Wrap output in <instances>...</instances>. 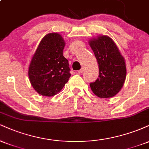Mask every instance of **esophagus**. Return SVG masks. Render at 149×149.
<instances>
[{"label": "esophagus", "instance_id": "34e87169", "mask_svg": "<svg viewBox=\"0 0 149 149\" xmlns=\"http://www.w3.org/2000/svg\"><path fill=\"white\" fill-rule=\"evenodd\" d=\"M83 71H84V69H81L79 70V71H78V73H82L83 72Z\"/></svg>", "mask_w": 149, "mask_h": 149}]
</instances>
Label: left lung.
Segmentation results:
<instances>
[{
	"instance_id": "left-lung-1",
	"label": "left lung",
	"mask_w": 149,
	"mask_h": 149,
	"mask_svg": "<svg viewBox=\"0 0 149 149\" xmlns=\"http://www.w3.org/2000/svg\"><path fill=\"white\" fill-rule=\"evenodd\" d=\"M99 64V78L90 84L92 91L100 98L117 95L126 78V65L116 43L107 36L89 40Z\"/></svg>"
}]
</instances>
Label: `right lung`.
Returning a JSON list of instances; mask_svg holds the SVG:
<instances>
[{"mask_svg": "<svg viewBox=\"0 0 149 149\" xmlns=\"http://www.w3.org/2000/svg\"><path fill=\"white\" fill-rule=\"evenodd\" d=\"M64 46V40L57 33L47 34L38 46L28 74L31 84L39 95H57L71 76L69 61L63 56Z\"/></svg>", "mask_w": 149, "mask_h": 149, "instance_id": "right-lung-1", "label": "right lung"}]
</instances>
